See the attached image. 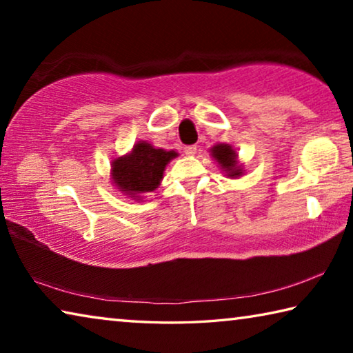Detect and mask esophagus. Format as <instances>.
<instances>
[{
    "instance_id": "1",
    "label": "esophagus",
    "mask_w": 353,
    "mask_h": 353,
    "mask_svg": "<svg viewBox=\"0 0 353 353\" xmlns=\"http://www.w3.org/2000/svg\"><path fill=\"white\" fill-rule=\"evenodd\" d=\"M183 152L187 154V155H194V154H196V146H194V145L185 146V148H183Z\"/></svg>"
}]
</instances>
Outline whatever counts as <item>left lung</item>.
<instances>
[{
	"label": "left lung",
	"instance_id": "1",
	"mask_svg": "<svg viewBox=\"0 0 353 353\" xmlns=\"http://www.w3.org/2000/svg\"><path fill=\"white\" fill-rule=\"evenodd\" d=\"M210 155L227 177L238 179L244 174L243 163L238 162V152L229 143H218L210 148Z\"/></svg>",
	"mask_w": 353,
	"mask_h": 353
}]
</instances>
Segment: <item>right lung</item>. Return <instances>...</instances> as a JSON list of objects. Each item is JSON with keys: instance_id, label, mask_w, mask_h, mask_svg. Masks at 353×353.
Listing matches in <instances>:
<instances>
[{"instance_id": "right-lung-1", "label": "right lung", "mask_w": 353, "mask_h": 353, "mask_svg": "<svg viewBox=\"0 0 353 353\" xmlns=\"http://www.w3.org/2000/svg\"><path fill=\"white\" fill-rule=\"evenodd\" d=\"M177 155L174 149L166 151L145 140L137 141L128 154L112 160V185H115L124 196L140 202L146 198V194L159 188L166 165Z\"/></svg>"}]
</instances>
